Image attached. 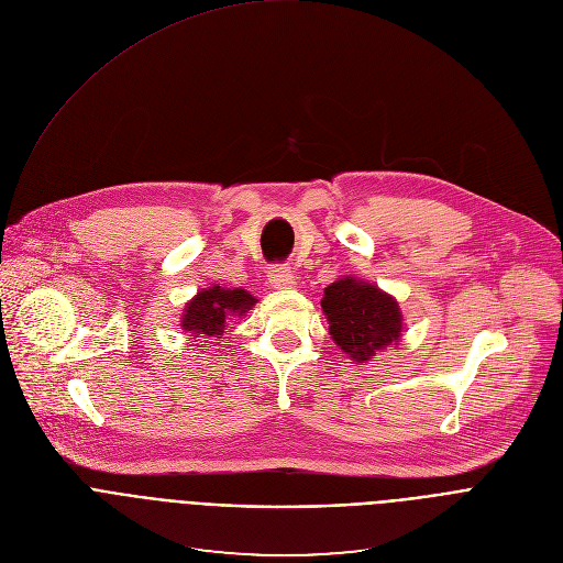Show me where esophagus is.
Wrapping results in <instances>:
<instances>
[{"mask_svg": "<svg viewBox=\"0 0 563 563\" xmlns=\"http://www.w3.org/2000/svg\"><path fill=\"white\" fill-rule=\"evenodd\" d=\"M269 285L276 287V289H289L294 285V272L285 265H278V267H272L269 272Z\"/></svg>", "mask_w": 563, "mask_h": 563, "instance_id": "1", "label": "esophagus"}]
</instances>
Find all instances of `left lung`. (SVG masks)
Returning <instances> with one entry per match:
<instances>
[{
  "mask_svg": "<svg viewBox=\"0 0 563 563\" xmlns=\"http://www.w3.org/2000/svg\"><path fill=\"white\" fill-rule=\"evenodd\" d=\"M321 308L334 344L355 362H366L376 351L396 342L402 317L391 296L355 278H340L323 291Z\"/></svg>",
  "mask_w": 563,
  "mask_h": 563,
  "instance_id": "obj_1",
  "label": "left lung"
}]
</instances>
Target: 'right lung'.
<instances>
[{
  "label": "right lung",
  "mask_w": 563,
  "mask_h": 563,
  "mask_svg": "<svg viewBox=\"0 0 563 563\" xmlns=\"http://www.w3.org/2000/svg\"><path fill=\"white\" fill-rule=\"evenodd\" d=\"M255 306V298L244 289H221L210 287L199 291L190 303L185 306L183 330L197 340V336H219L227 328V321L235 314H244Z\"/></svg>",
  "instance_id": "add662e5"
}]
</instances>
